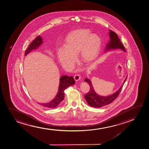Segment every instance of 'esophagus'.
Instances as JSON below:
<instances>
[{
    "label": "esophagus",
    "mask_w": 149,
    "mask_h": 149,
    "mask_svg": "<svg viewBox=\"0 0 149 149\" xmlns=\"http://www.w3.org/2000/svg\"><path fill=\"white\" fill-rule=\"evenodd\" d=\"M74 79H75L76 81L80 80L81 79V76L79 74H76L74 76Z\"/></svg>",
    "instance_id": "34e87169"
}]
</instances>
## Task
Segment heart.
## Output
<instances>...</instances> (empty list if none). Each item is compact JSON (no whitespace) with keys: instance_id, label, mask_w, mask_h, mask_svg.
<instances>
[{"instance_id":"heart-1","label":"heart","mask_w":149,"mask_h":149,"mask_svg":"<svg viewBox=\"0 0 149 149\" xmlns=\"http://www.w3.org/2000/svg\"><path fill=\"white\" fill-rule=\"evenodd\" d=\"M64 48L58 49L57 55L63 66H71L78 53L81 61L90 63L98 57L102 47L101 37L96 34H91L88 29L74 30L65 38Z\"/></svg>"}]
</instances>
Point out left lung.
Here are the masks:
<instances>
[{
	"instance_id": "left-lung-1",
	"label": "left lung",
	"mask_w": 149,
	"mask_h": 149,
	"mask_svg": "<svg viewBox=\"0 0 149 149\" xmlns=\"http://www.w3.org/2000/svg\"><path fill=\"white\" fill-rule=\"evenodd\" d=\"M109 36L110 37V40L109 41L108 44L106 45V51L111 49H116V48H120L122 49L123 51H126L125 49L124 46L123 45L122 43L120 41V40L118 35L115 32L113 31L112 30H109ZM127 77H126L124 82L123 83L122 85L120 88L116 92L114 93L113 94L111 95L110 96L107 97L101 96L97 94L95 92L94 90L93 89L92 84L91 81L89 79H85L84 81L87 83L89 85L90 89L89 92L86 94L84 97L85 99L87 102L88 104L90 105L91 107H95V108H100V107H103L106 105H108L109 104L111 103L112 102L114 101L116 98L119 96V94L121 92V89L122 88L123 85L126 81V79Z\"/></svg>"
}]
</instances>
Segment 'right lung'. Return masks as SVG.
Wrapping results in <instances>:
<instances>
[{
  "label": "right lung",
  "mask_w": 149,
  "mask_h": 149,
  "mask_svg": "<svg viewBox=\"0 0 149 149\" xmlns=\"http://www.w3.org/2000/svg\"><path fill=\"white\" fill-rule=\"evenodd\" d=\"M42 43V38L40 36L36 37V38L30 43L25 53L26 56L33 49H36ZM75 84V81L72 76H62L60 79L58 93L55 98L51 102L47 103H38L42 106L48 108H54L57 107L64 98V90L69 86Z\"/></svg>",
  "instance_id": "obj_1"
}]
</instances>
